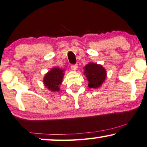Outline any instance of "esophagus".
Listing matches in <instances>:
<instances>
[{"label":"esophagus","mask_w":147,"mask_h":147,"mask_svg":"<svg viewBox=\"0 0 147 147\" xmlns=\"http://www.w3.org/2000/svg\"><path fill=\"white\" fill-rule=\"evenodd\" d=\"M78 68V65L77 64H72L71 65V68L72 70H77Z\"/></svg>","instance_id":"obj_1"}]
</instances>
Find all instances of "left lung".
<instances>
[{
	"label": "left lung",
	"mask_w": 147,
	"mask_h": 147,
	"mask_svg": "<svg viewBox=\"0 0 147 147\" xmlns=\"http://www.w3.org/2000/svg\"><path fill=\"white\" fill-rule=\"evenodd\" d=\"M85 75L89 81L88 86L90 88H97L105 81L106 71L101 65L95 63H89L85 66Z\"/></svg>",
	"instance_id": "1"
}]
</instances>
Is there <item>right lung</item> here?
Here are the masks:
<instances>
[{
	"label": "right lung",
	"mask_w": 147,
	"mask_h": 147,
	"mask_svg": "<svg viewBox=\"0 0 147 147\" xmlns=\"http://www.w3.org/2000/svg\"><path fill=\"white\" fill-rule=\"evenodd\" d=\"M64 70L59 68H54L44 77V83L48 89L52 91H58L59 85L62 83L64 75Z\"/></svg>",
	"instance_id": "1"
}]
</instances>
